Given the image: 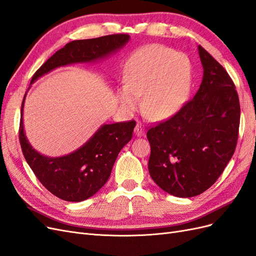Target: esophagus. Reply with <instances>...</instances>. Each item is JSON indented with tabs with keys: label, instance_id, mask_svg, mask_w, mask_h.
<instances>
[{
	"label": "esophagus",
	"instance_id": "1",
	"mask_svg": "<svg viewBox=\"0 0 256 256\" xmlns=\"http://www.w3.org/2000/svg\"><path fill=\"white\" fill-rule=\"evenodd\" d=\"M134 134L138 136H142L145 134V127H144L143 124H141V122L136 124V126L134 128Z\"/></svg>",
	"mask_w": 256,
	"mask_h": 256
}]
</instances>
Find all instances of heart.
<instances>
[{"mask_svg": "<svg viewBox=\"0 0 256 256\" xmlns=\"http://www.w3.org/2000/svg\"><path fill=\"white\" fill-rule=\"evenodd\" d=\"M127 83L120 88V99L128 111L136 110L143 95V110L161 120L180 112L192 88V65L182 53L161 44L138 50L126 67Z\"/></svg>", "mask_w": 256, "mask_h": 256, "instance_id": "b5f03b06", "label": "heart"}]
</instances>
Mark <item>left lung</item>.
Returning <instances> with one entry per match:
<instances>
[{"label": "left lung", "instance_id": "8db88e82", "mask_svg": "<svg viewBox=\"0 0 256 256\" xmlns=\"http://www.w3.org/2000/svg\"><path fill=\"white\" fill-rule=\"evenodd\" d=\"M200 88L171 118L147 131L148 171L159 187L178 198L200 194L216 182L235 152L240 104L226 69L203 47Z\"/></svg>", "mask_w": 256, "mask_h": 256}]
</instances>
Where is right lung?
<instances>
[{"label": "right lung", "mask_w": 256, "mask_h": 256, "mask_svg": "<svg viewBox=\"0 0 256 256\" xmlns=\"http://www.w3.org/2000/svg\"><path fill=\"white\" fill-rule=\"evenodd\" d=\"M129 38L127 34H113L68 42L44 62L30 83L56 67L104 58L122 48ZM24 99L26 96L21 106L19 140L23 156L38 180L52 194L68 202H81L94 196L109 180L120 150L132 138L136 122L102 125L76 152L63 157H46L30 146L23 130Z\"/></svg>", "instance_id": "right-lung-1"}]
</instances>
